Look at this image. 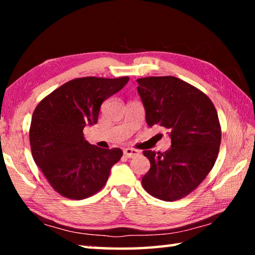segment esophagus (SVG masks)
<instances>
[{
    "instance_id": "1",
    "label": "esophagus",
    "mask_w": 255,
    "mask_h": 255,
    "mask_svg": "<svg viewBox=\"0 0 255 255\" xmlns=\"http://www.w3.org/2000/svg\"><path fill=\"white\" fill-rule=\"evenodd\" d=\"M124 155L128 158H131L133 156L139 155V150H137L135 148H126V149H124Z\"/></svg>"
}]
</instances>
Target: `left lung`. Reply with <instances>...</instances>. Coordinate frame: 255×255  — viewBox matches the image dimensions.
Returning a JSON list of instances; mask_svg holds the SVG:
<instances>
[{
  "instance_id": "left-lung-1",
  "label": "left lung",
  "mask_w": 255,
  "mask_h": 255,
  "mask_svg": "<svg viewBox=\"0 0 255 255\" xmlns=\"http://www.w3.org/2000/svg\"><path fill=\"white\" fill-rule=\"evenodd\" d=\"M137 83L146 123L166 128L172 143L164 153L144 150L150 169L141 184L157 199L179 200L206 179L217 159L222 140L217 111L204 92L178 77H141Z\"/></svg>"
}]
</instances>
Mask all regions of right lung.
<instances>
[{
  "instance_id": "obj_1",
  "label": "right lung",
  "mask_w": 255,
  "mask_h": 255,
  "mask_svg": "<svg viewBox=\"0 0 255 255\" xmlns=\"http://www.w3.org/2000/svg\"><path fill=\"white\" fill-rule=\"evenodd\" d=\"M129 81L86 76L66 82L38 103L29 130L34 162L56 192L73 200L105 187L120 148H100L84 139L86 125L98 123L102 102Z\"/></svg>"
}]
</instances>
